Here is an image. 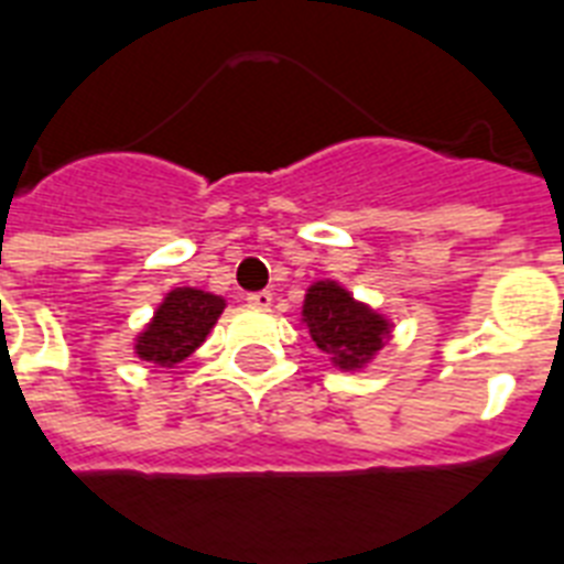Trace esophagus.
Wrapping results in <instances>:
<instances>
[{
	"instance_id": "34e87169",
	"label": "esophagus",
	"mask_w": 564,
	"mask_h": 564,
	"mask_svg": "<svg viewBox=\"0 0 564 564\" xmlns=\"http://www.w3.org/2000/svg\"><path fill=\"white\" fill-rule=\"evenodd\" d=\"M247 303L256 305V308H270L273 305V294L270 291H256V294L247 296Z\"/></svg>"
}]
</instances>
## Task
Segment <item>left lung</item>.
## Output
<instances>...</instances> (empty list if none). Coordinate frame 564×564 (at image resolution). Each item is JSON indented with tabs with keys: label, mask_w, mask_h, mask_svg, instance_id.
<instances>
[{
	"label": "left lung",
	"mask_w": 564,
	"mask_h": 564,
	"mask_svg": "<svg viewBox=\"0 0 564 564\" xmlns=\"http://www.w3.org/2000/svg\"><path fill=\"white\" fill-rule=\"evenodd\" d=\"M303 323L317 350L326 352L335 368L361 370L377 359L391 338L394 323L370 308L335 279L312 282L303 300Z\"/></svg>",
	"instance_id": "1"
}]
</instances>
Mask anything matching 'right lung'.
<instances>
[{
    "label": "right lung",
    "mask_w": 564,
    "mask_h": 564,
    "mask_svg": "<svg viewBox=\"0 0 564 564\" xmlns=\"http://www.w3.org/2000/svg\"><path fill=\"white\" fill-rule=\"evenodd\" d=\"M223 308V296L199 288H173L134 338L138 359L150 361L152 368H176L196 347H203Z\"/></svg>",
    "instance_id": "1"
}]
</instances>
